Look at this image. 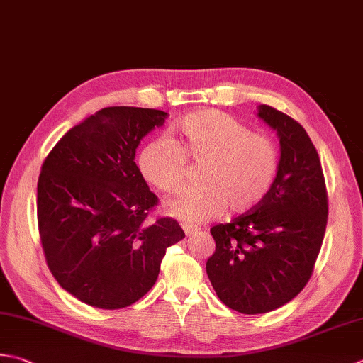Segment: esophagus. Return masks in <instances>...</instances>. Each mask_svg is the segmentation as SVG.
Here are the masks:
<instances>
[{
	"label": "esophagus",
	"instance_id": "1",
	"mask_svg": "<svg viewBox=\"0 0 363 363\" xmlns=\"http://www.w3.org/2000/svg\"><path fill=\"white\" fill-rule=\"evenodd\" d=\"M182 230H184V233L187 234V236H191V234L198 231L196 226H194V225H189V223H182Z\"/></svg>",
	"mask_w": 363,
	"mask_h": 363
}]
</instances>
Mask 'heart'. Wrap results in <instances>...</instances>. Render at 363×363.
<instances>
[{"instance_id": "1", "label": "heart", "mask_w": 363, "mask_h": 363, "mask_svg": "<svg viewBox=\"0 0 363 363\" xmlns=\"http://www.w3.org/2000/svg\"><path fill=\"white\" fill-rule=\"evenodd\" d=\"M181 146L162 135L146 143L138 157L145 179L165 194L187 182L189 160L203 167L201 187L168 200V214L201 223L222 214H245L271 194L280 168V154L267 137L218 110L190 113L177 124Z\"/></svg>"}]
</instances>
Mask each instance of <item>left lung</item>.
Returning <instances> with one entry per match:
<instances>
[{
  "label": "left lung",
  "instance_id": "8db88e82",
  "mask_svg": "<svg viewBox=\"0 0 363 363\" xmlns=\"http://www.w3.org/2000/svg\"><path fill=\"white\" fill-rule=\"evenodd\" d=\"M280 138V168L257 209L211 228L216 252L206 272L218 299L244 315L267 313L307 285L321 250L329 203L315 145L296 119L259 105Z\"/></svg>",
  "mask_w": 363,
  "mask_h": 363
}]
</instances>
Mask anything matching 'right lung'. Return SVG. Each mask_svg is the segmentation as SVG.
Returning a JSON list of instances; mask_svg holds the SVG:
<instances>
[{"instance_id":"obj_1","label":"right lung","mask_w":363,"mask_h":363,"mask_svg":"<svg viewBox=\"0 0 363 363\" xmlns=\"http://www.w3.org/2000/svg\"><path fill=\"white\" fill-rule=\"evenodd\" d=\"M165 111L106 106L72 127L42 163L38 225L45 261L67 293L96 308L140 301L168 247L186 238L172 217L149 218L159 198L135 163Z\"/></svg>"}]
</instances>
